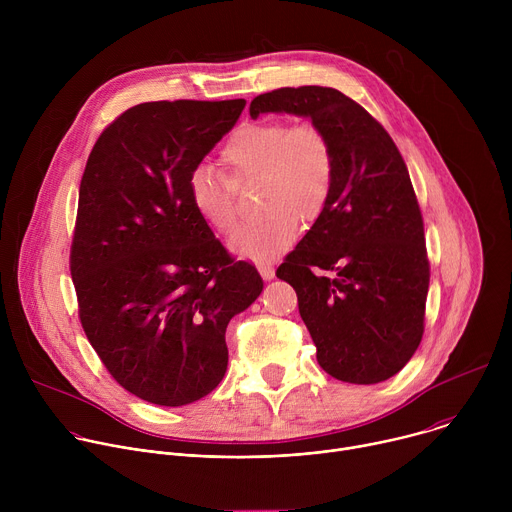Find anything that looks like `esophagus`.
Returning <instances> with one entry per match:
<instances>
[{
	"instance_id": "esophagus-1",
	"label": "esophagus",
	"mask_w": 512,
	"mask_h": 512,
	"mask_svg": "<svg viewBox=\"0 0 512 512\" xmlns=\"http://www.w3.org/2000/svg\"><path fill=\"white\" fill-rule=\"evenodd\" d=\"M257 271L261 273V277L263 279H273V275H275V269H273V263L271 261H259L257 263Z\"/></svg>"
}]
</instances>
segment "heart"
<instances>
[{
	"label": "heart",
	"instance_id": "1",
	"mask_svg": "<svg viewBox=\"0 0 512 512\" xmlns=\"http://www.w3.org/2000/svg\"><path fill=\"white\" fill-rule=\"evenodd\" d=\"M221 162L237 186L259 182V210L267 212L231 241L233 253L243 259H271L289 247L298 235V218L314 223L332 192L330 141L312 123H243L227 139ZM188 202L214 233L231 235L237 229L235 190L225 176L204 166L194 168L188 178Z\"/></svg>",
	"mask_w": 512,
	"mask_h": 512
}]
</instances>
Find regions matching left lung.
Wrapping results in <instances>:
<instances>
[{
    "label": "left lung",
    "mask_w": 512,
    "mask_h": 512,
    "mask_svg": "<svg viewBox=\"0 0 512 512\" xmlns=\"http://www.w3.org/2000/svg\"><path fill=\"white\" fill-rule=\"evenodd\" d=\"M249 113L308 117L328 137L330 198L277 277L296 289L328 375L354 385L391 379L421 342L429 287L423 218L395 141L330 87L277 89Z\"/></svg>",
    "instance_id": "obj_1"
}]
</instances>
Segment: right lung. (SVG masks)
<instances>
[{"mask_svg": "<svg viewBox=\"0 0 512 512\" xmlns=\"http://www.w3.org/2000/svg\"><path fill=\"white\" fill-rule=\"evenodd\" d=\"M245 99L154 101L97 139L81 190L70 275L85 334L131 395L180 407L229 364L225 332L263 291L188 202V178L239 121Z\"/></svg>", "mask_w": 512, "mask_h": 512, "instance_id": "1", "label": "right lung"}]
</instances>
